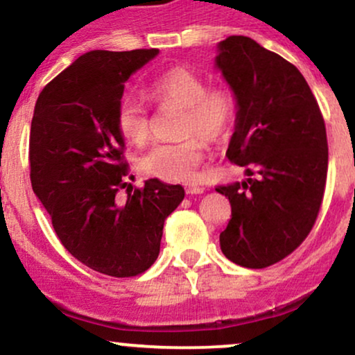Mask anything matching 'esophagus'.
I'll return each instance as SVG.
<instances>
[{
  "label": "esophagus",
  "mask_w": 355,
  "mask_h": 355,
  "mask_svg": "<svg viewBox=\"0 0 355 355\" xmlns=\"http://www.w3.org/2000/svg\"><path fill=\"white\" fill-rule=\"evenodd\" d=\"M206 191V187L199 186V184H187L186 186V193L187 194H202Z\"/></svg>",
  "instance_id": "esophagus-1"
}]
</instances>
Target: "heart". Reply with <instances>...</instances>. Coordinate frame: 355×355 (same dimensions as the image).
Returning a JSON list of instances; mask_svg holds the SVG:
<instances>
[{"label":"heart","instance_id":"1","mask_svg":"<svg viewBox=\"0 0 355 355\" xmlns=\"http://www.w3.org/2000/svg\"><path fill=\"white\" fill-rule=\"evenodd\" d=\"M146 94L161 110L179 107L178 143L156 144L141 157L146 176L164 181H191L204 156V141H218L234 121L236 103L226 87L207 86L194 71L176 66L146 86ZM116 126L128 143L144 146L151 137V116L132 96H124L116 110Z\"/></svg>","mask_w":355,"mask_h":355}]
</instances>
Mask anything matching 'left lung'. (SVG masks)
<instances>
[{
  "label": "left lung",
  "mask_w": 355,
  "mask_h": 355,
  "mask_svg": "<svg viewBox=\"0 0 355 355\" xmlns=\"http://www.w3.org/2000/svg\"><path fill=\"white\" fill-rule=\"evenodd\" d=\"M216 66L237 101L226 156L256 176L216 187L231 202L220 251L237 266L264 269L314 227L327 179L326 124L301 71L251 37L220 41Z\"/></svg>",
  "instance_id": "8db88e82"
}]
</instances>
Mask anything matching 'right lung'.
I'll list each match as a JSON object with an SVG mask.
<instances>
[{
    "mask_svg": "<svg viewBox=\"0 0 355 355\" xmlns=\"http://www.w3.org/2000/svg\"><path fill=\"white\" fill-rule=\"evenodd\" d=\"M159 49L89 51L37 96L29 135V178L61 244L111 277L143 274L159 256L164 220L184 199L179 184L128 186L116 110L124 83ZM131 186V184H129Z\"/></svg>",
    "mask_w": 355,
    "mask_h": 355,
    "instance_id": "1",
    "label": "right lung"
}]
</instances>
